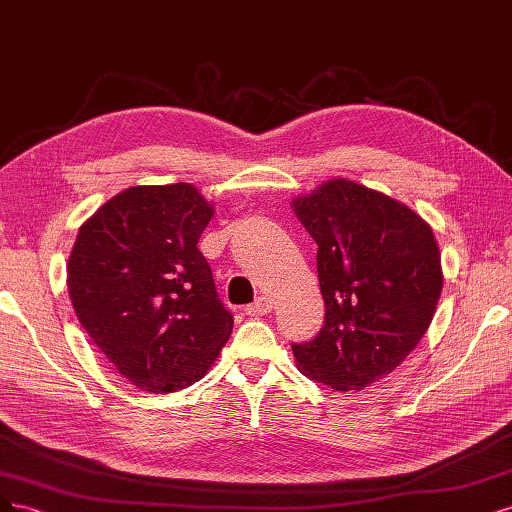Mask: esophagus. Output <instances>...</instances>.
Segmentation results:
<instances>
[{
	"instance_id": "1",
	"label": "esophagus",
	"mask_w": 512,
	"mask_h": 512,
	"mask_svg": "<svg viewBox=\"0 0 512 512\" xmlns=\"http://www.w3.org/2000/svg\"><path fill=\"white\" fill-rule=\"evenodd\" d=\"M270 310H272V300L263 295V298H257L251 306H246V315H249V317H263V315H268Z\"/></svg>"
}]
</instances>
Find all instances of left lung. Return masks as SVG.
Instances as JSON below:
<instances>
[{
    "instance_id": "left-lung-1",
    "label": "left lung",
    "mask_w": 512,
    "mask_h": 512,
    "mask_svg": "<svg viewBox=\"0 0 512 512\" xmlns=\"http://www.w3.org/2000/svg\"><path fill=\"white\" fill-rule=\"evenodd\" d=\"M291 208L317 242L325 325L293 344L300 372L334 391H359L393 372L430 327L442 293L430 223L353 180H327Z\"/></svg>"
}]
</instances>
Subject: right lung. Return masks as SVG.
Here are the masks:
<instances>
[{"label": "right lung", "instance_id": "right-lung-1", "mask_svg": "<svg viewBox=\"0 0 512 512\" xmlns=\"http://www.w3.org/2000/svg\"><path fill=\"white\" fill-rule=\"evenodd\" d=\"M214 206L189 183L138 185L80 225L68 291L80 325L123 378L172 393L206 376L234 317L197 249Z\"/></svg>", "mask_w": 512, "mask_h": 512}]
</instances>
